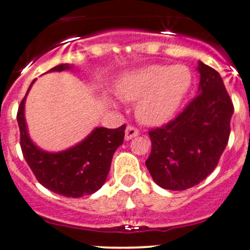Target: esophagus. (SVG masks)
I'll list each match as a JSON object with an SVG mask.
<instances>
[{
	"mask_svg": "<svg viewBox=\"0 0 250 250\" xmlns=\"http://www.w3.org/2000/svg\"><path fill=\"white\" fill-rule=\"evenodd\" d=\"M125 139L127 140V141H129V140H131V139H133V137L139 136V134H140V133H139V130H137L136 128L131 127V125H128V127L125 128Z\"/></svg>",
	"mask_w": 250,
	"mask_h": 250,
	"instance_id": "34e87169",
	"label": "esophagus"
}]
</instances>
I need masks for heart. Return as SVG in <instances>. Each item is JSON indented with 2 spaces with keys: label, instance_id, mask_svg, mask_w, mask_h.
Listing matches in <instances>:
<instances>
[{
  "label": "heart",
  "instance_id": "1",
  "mask_svg": "<svg viewBox=\"0 0 250 250\" xmlns=\"http://www.w3.org/2000/svg\"><path fill=\"white\" fill-rule=\"evenodd\" d=\"M190 84L191 74L185 65L153 64L123 74L116 93L125 101H137L135 114L139 121L159 125L179 110Z\"/></svg>",
  "mask_w": 250,
  "mask_h": 250
}]
</instances>
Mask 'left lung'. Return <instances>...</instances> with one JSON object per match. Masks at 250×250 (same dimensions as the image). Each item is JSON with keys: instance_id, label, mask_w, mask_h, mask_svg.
Here are the masks:
<instances>
[{"instance_id": "8db88e82", "label": "left lung", "mask_w": 250, "mask_h": 250, "mask_svg": "<svg viewBox=\"0 0 250 250\" xmlns=\"http://www.w3.org/2000/svg\"><path fill=\"white\" fill-rule=\"evenodd\" d=\"M197 96L176 119L149 131L151 153L146 161L156 185L185 190L214 170L228 143L233 103L216 70L199 61Z\"/></svg>"}]
</instances>
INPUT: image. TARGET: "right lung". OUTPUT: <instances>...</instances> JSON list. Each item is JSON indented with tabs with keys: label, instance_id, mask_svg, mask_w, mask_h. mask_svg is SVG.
<instances>
[{
	"label": "right lung",
	"instance_id": "1",
	"mask_svg": "<svg viewBox=\"0 0 250 250\" xmlns=\"http://www.w3.org/2000/svg\"><path fill=\"white\" fill-rule=\"evenodd\" d=\"M74 65L62 63L53 71L73 70ZM20 103L17 123L21 134L23 156L37 181L47 189L65 197H82L94 194L104 185L115 150L123 143L125 125L116 129L96 127L85 139L57 153L45 151L31 141L24 117L25 99Z\"/></svg>",
	"mask_w": 250,
	"mask_h": 250
}]
</instances>
